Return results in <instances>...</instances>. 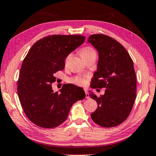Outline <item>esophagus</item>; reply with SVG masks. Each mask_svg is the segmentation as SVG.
Segmentation results:
<instances>
[{
    "mask_svg": "<svg viewBox=\"0 0 156 156\" xmlns=\"http://www.w3.org/2000/svg\"><path fill=\"white\" fill-rule=\"evenodd\" d=\"M85 94H86V98L89 99L90 96H89V93H88L87 90H85Z\"/></svg>",
    "mask_w": 156,
    "mask_h": 156,
    "instance_id": "esophagus-1",
    "label": "esophagus"
}]
</instances>
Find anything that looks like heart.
Listing matches in <instances>:
<instances>
[{
    "label": "heart",
    "mask_w": 156,
    "mask_h": 156,
    "mask_svg": "<svg viewBox=\"0 0 156 156\" xmlns=\"http://www.w3.org/2000/svg\"><path fill=\"white\" fill-rule=\"evenodd\" d=\"M93 54H96V52H95L94 49L91 47H89V46L83 48L80 51V55L81 56V57H82V59ZM69 58H70V55H69L68 57H66V61H67ZM71 81L72 83H75V84L78 85H85L86 83H87V80H86L85 78L80 77V76H77V77L71 78Z\"/></svg>",
    "instance_id": "obj_1"
}]
</instances>
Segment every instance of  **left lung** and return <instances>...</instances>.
I'll list each match as a JSON object with an SVG mask.
<instances>
[{
	"mask_svg": "<svg viewBox=\"0 0 156 156\" xmlns=\"http://www.w3.org/2000/svg\"><path fill=\"white\" fill-rule=\"evenodd\" d=\"M87 41L97 49L99 61L92 88H106L104 95L89 94L97 102L91 114L95 123L104 127L121 124L128 117L136 99V79L129 53L119 42L104 34H93Z\"/></svg>",
	"mask_w": 156,
	"mask_h": 156,
	"instance_id": "1",
	"label": "left lung"
}]
</instances>
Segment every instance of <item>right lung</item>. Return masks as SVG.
<instances>
[{"instance_id":"add662e5","label":"right lung","mask_w":156,"mask_h":156,"mask_svg":"<svg viewBox=\"0 0 156 156\" xmlns=\"http://www.w3.org/2000/svg\"><path fill=\"white\" fill-rule=\"evenodd\" d=\"M80 35H52L36 41L23 60L17 80L20 104L27 118L37 126L54 128L66 120L72 105L85 97L83 89L65 84L54 92L55 74L62 71L65 59L84 43Z\"/></svg>"}]
</instances>
